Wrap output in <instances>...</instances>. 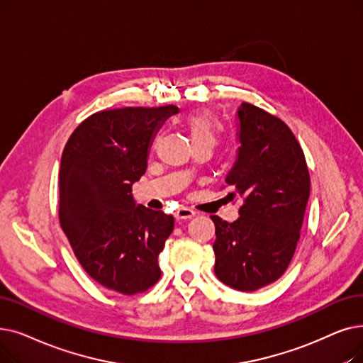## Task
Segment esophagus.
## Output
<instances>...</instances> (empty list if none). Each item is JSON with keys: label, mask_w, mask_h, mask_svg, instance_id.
<instances>
[{"label": "esophagus", "mask_w": 363, "mask_h": 363, "mask_svg": "<svg viewBox=\"0 0 363 363\" xmlns=\"http://www.w3.org/2000/svg\"><path fill=\"white\" fill-rule=\"evenodd\" d=\"M193 216H196V212L188 209V208H178L175 211V218L177 219H191Z\"/></svg>", "instance_id": "34e87169"}]
</instances>
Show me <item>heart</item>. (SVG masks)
<instances>
[{"label": "heart", "instance_id": "obj_1", "mask_svg": "<svg viewBox=\"0 0 363 363\" xmlns=\"http://www.w3.org/2000/svg\"><path fill=\"white\" fill-rule=\"evenodd\" d=\"M184 125L193 145L204 144L211 145L212 148L216 145L219 133L223 130L219 120L211 111H197L186 116Z\"/></svg>", "mask_w": 363, "mask_h": 363}]
</instances>
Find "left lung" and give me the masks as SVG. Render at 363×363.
Instances as JSON below:
<instances>
[{
    "mask_svg": "<svg viewBox=\"0 0 363 363\" xmlns=\"http://www.w3.org/2000/svg\"><path fill=\"white\" fill-rule=\"evenodd\" d=\"M235 118L240 147L225 184L243 204L234 223L211 216L215 274L233 289L252 292L286 272L303 225L310 177L301 147L280 118L246 102Z\"/></svg>",
    "mask_w": 363,
    "mask_h": 363,
    "instance_id": "left-lung-1",
    "label": "left lung"
}]
</instances>
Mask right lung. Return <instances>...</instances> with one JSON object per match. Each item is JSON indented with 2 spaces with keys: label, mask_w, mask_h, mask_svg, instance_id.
<instances>
[{
  "label": "right lung",
  "mask_w": 363,
  "mask_h": 363,
  "mask_svg": "<svg viewBox=\"0 0 363 363\" xmlns=\"http://www.w3.org/2000/svg\"><path fill=\"white\" fill-rule=\"evenodd\" d=\"M173 105L121 108L86 118L65 145L59 172V219L77 259L102 286L124 295L160 279L159 255L175 219L136 204L132 185Z\"/></svg>",
  "instance_id": "right-lung-1"
}]
</instances>
